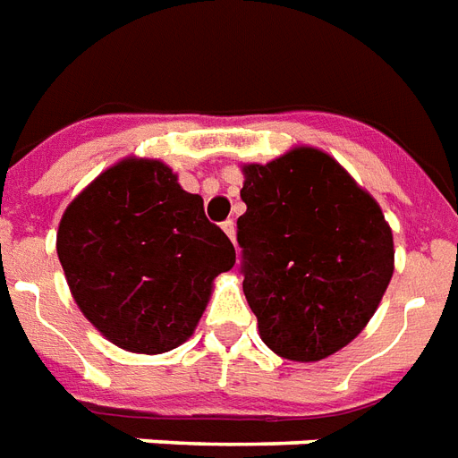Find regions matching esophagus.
Here are the masks:
<instances>
[{
  "label": "esophagus",
  "instance_id": "1",
  "mask_svg": "<svg viewBox=\"0 0 458 458\" xmlns=\"http://www.w3.org/2000/svg\"><path fill=\"white\" fill-rule=\"evenodd\" d=\"M223 233L230 237V242L235 244V223H233V221L223 223Z\"/></svg>",
  "mask_w": 458,
  "mask_h": 458
}]
</instances>
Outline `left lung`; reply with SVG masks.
<instances>
[{
    "label": "left lung",
    "instance_id": "1",
    "mask_svg": "<svg viewBox=\"0 0 458 458\" xmlns=\"http://www.w3.org/2000/svg\"><path fill=\"white\" fill-rule=\"evenodd\" d=\"M242 291L261 341L317 362L360 334L394 274V235L375 197L329 153L295 146L242 165Z\"/></svg>",
    "mask_w": 458,
    "mask_h": 458
}]
</instances>
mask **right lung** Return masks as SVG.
Here are the masks:
<instances>
[{
  "label": "right lung",
  "instance_id": "1",
  "mask_svg": "<svg viewBox=\"0 0 458 458\" xmlns=\"http://www.w3.org/2000/svg\"><path fill=\"white\" fill-rule=\"evenodd\" d=\"M57 257L83 317L129 353L182 345L235 247L156 158H122L66 206Z\"/></svg>",
  "mask_w": 458,
  "mask_h": 458
}]
</instances>
